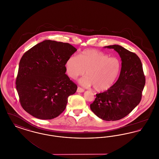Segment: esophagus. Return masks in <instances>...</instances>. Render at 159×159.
Here are the masks:
<instances>
[{
  "label": "esophagus",
  "instance_id": "esophagus-1",
  "mask_svg": "<svg viewBox=\"0 0 159 159\" xmlns=\"http://www.w3.org/2000/svg\"><path fill=\"white\" fill-rule=\"evenodd\" d=\"M84 91V90L83 89V88H80V87H78L77 88V92H83Z\"/></svg>",
  "mask_w": 159,
  "mask_h": 159
}]
</instances>
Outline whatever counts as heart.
<instances>
[{
  "mask_svg": "<svg viewBox=\"0 0 159 159\" xmlns=\"http://www.w3.org/2000/svg\"><path fill=\"white\" fill-rule=\"evenodd\" d=\"M120 60L110 57L106 53L88 49L79 53L77 57L71 56L66 62L68 76L76 79L86 75L80 80L84 86H93L95 91L101 92L109 89L117 80L121 71Z\"/></svg>",
  "mask_w": 159,
  "mask_h": 159,
  "instance_id": "obj_1",
  "label": "heart"
}]
</instances>
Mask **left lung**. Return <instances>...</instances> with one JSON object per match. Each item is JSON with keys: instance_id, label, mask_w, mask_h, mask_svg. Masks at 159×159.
Returning <instances> with one entry per match:
<instances>
[{"instance_id": "obj_1", "label": "left lung", "mask_w": 159, "mask_h": 159, "mask_svg": "<svg viewBox=\"0 0 159 159\" xmlns=\"http://www.w3.org/2000/svg\"><path fill=\"white\" fill-rule=\"evenodd\" d=\"M121 57V68L117 81L107 91L96 94L91 104L93 113L106 121H116L128 115L139 104L145 83L143 65L136 53L121 46H107Z\"/></svg>"}]
</instances>
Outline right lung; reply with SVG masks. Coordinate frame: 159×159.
I'll list each match as a JSON object with an SVG mask.
<instances>
[{
    "instance_id": "right-lung-1",
    "label": "right lung",
    "mask_w": 159,
    "mask_h": 159,
    "mask_svg": "<svg viewBox=\"0 0 159 159\" xmlns=\"http://www.w3.org/2000/svg\"><path fill=\"white\" fill-rule=\"evenodd\" d=\"M77 51L68 43L46 40L21 57L16 88L23 109L40 119L58 117L77 86L65 74L66 62Z\"/></svg>"
}]
</instances>
